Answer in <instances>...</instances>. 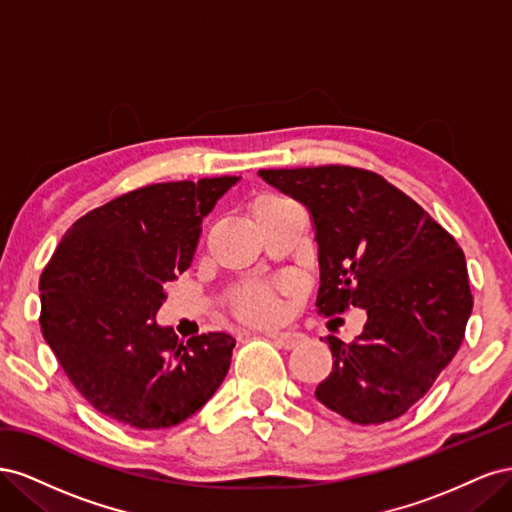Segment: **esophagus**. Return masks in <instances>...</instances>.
Segmentation results:
<instances>
[{"instance_id": "obj_1", "label": "esophagus", "mask_w": 512, "mask_h": 512, "mask_svg": "<svg viewBox=\"0 0 512 512\" xmlns=\"http://www.w3.org/2000/svg\"><path fill=\"white\" fill-rule=\"evenodd\" d=\"M265 335L269 337V339H273V342L280 346V348H284V350H292L294 346H297L299 342H301V337L299 335H294V333H282V331H265Z\"/></svg>"}]
</instances>
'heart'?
<instances>
[{
  "label": "heart",
  "mask_w": 512,
  "mask_h": 512,
  "mask_svg": "<svg viewBox=\"0 0 512 512\" xmlns=\"http://www.w3.org/2000/svg\"><path fill=\"white\" fill-rule=\"evenodd\" d=\"M288 200L282 196H275V194H262L258 196L250 211L252 215L258 213H267L273 211L277 207L286 205ZM235 305H237V314L247 320V322H256V324H265V322H273L280 318L282 312V305L280 299H277L275 288L265 286V284H250V286H243L237 297H235Z\"/></svg>",
  "instance_id": "obj_1"
}]
</instances>
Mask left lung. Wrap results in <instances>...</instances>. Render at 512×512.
Wrapping results in <instances>:
<instances>
[{
    "mask_svg": "<svg viewBox=\"0 0 512 512\" xmlns=\"http://www.w3.org/2000/svg\"><path fill=\"white\" fill-rule=\"evenodd\" d=\"M258 177L312 215L324 316L363 307L352 344L329 335L320 404L359 425L393 421L421 399L461 346L472 314L466 256L431 215L376 173L275 168Z\"/></svg>",
    "mask_w": 512,
    "mask_h": 512,
    "instance_id": "8db88e82",
    "label": "left lung"
}]
</instances>
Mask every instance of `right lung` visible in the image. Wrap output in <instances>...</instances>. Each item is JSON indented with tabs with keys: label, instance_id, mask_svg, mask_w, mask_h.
<instances>
[{
	"label": "right lung",
	"instance_id": "obj_1",
	"mask_svg": "<svg viewBox=\"0 0 512 512\" xmlns=\"http://www.w3.org/2000/svg\"><path fill=\"white\" fill-rule=\"evenodd\" d=\"M239 177L156 183L76 220L40 277V329L91 406L136 429L179 425L224 382L235 337L179 342L156 320L203 220Z\"/></svg>",
	"mask_w": 512,
	"mask_h": 512
}]
</instances>
